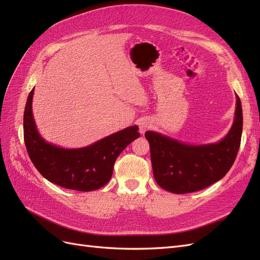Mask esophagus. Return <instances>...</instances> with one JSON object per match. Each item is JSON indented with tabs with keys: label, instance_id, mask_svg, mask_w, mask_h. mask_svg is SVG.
<instances>
[{
	"label": "esophagus",
	"instance_id": "1",
	"mask_svg": "<svg viewBox=\"0 0 260 260\" xmlns=\"http://www.w3.org/2000/svg\"><path fill=\"white\" fill-rule=\"evenodd\" d=\"M150 127H151V122L149 121V119H143L141 124H139V131H141L142 134L147 129H149Z\"/></svg>",
	"mask_w": 260,
	"mask_h": 260
}]
</instances>
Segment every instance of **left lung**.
I'll list each match as a JSON object with an SVG mask.
<instances>
[{
	"instance_id": "1",
	"label": "left lung",
	"mask_w": 260,
	"mask_h": 260,
	"mask_svg": "<svg viewBox=\"0 0 260 260\" xmlns=\"http://www.w3.org/2000/svg\"><path fill=\"white\" fill-rule=\"evenodd\" d=\"M242 132L243 111L238 95L234 123L218 143L188 145L156 132H146L157 184L172 193L183 194L221 180L235 161Z\"/></svg>"
}]
</instances>
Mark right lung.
I'll return each mask as SVG.
<instances>
[{
    "label": "right lung",
    "instance_id": "right-lung-1",
    "mask_svg": "<svg viewBox=\"0 0 260 260\" xmlns=\"http://www.w3.org/2000/svg\"><path fill=\"white\" fill-rule=\"evenodd\" d=\"M34 89L24 111V141L35 168L48 181L66 189L89 192L110 181L118 155L138 138L137 126L114 133L88 147L64 149L49 144L39 135L32 117Z\"/></svg>",
    "mask_w": 260,
    "mask_h": 260
}]
</instances>
